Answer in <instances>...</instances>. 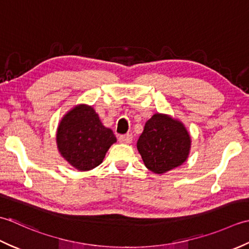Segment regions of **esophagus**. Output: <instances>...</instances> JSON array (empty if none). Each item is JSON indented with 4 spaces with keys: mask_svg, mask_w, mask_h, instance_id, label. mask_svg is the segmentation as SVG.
<instances>
[{
    "mask_svg": "<svg viewBox=\"0 0 249 249\" xmlns=\"http://www.w3.org/2000/svg\"><path fill=\"white\" fill-rule=\"evenodd\" d=\"M119 143L121 144H130L132 142V134H125V135H120L118 138Z\"/></svg>",
    "mask_w": 249,
    "mask_h": 249,
    "instance_id": "1",
    "label": "esophagus"
}]
</instances>
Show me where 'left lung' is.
Here are the masks:
<instances>
[{"instance_id": "left-lung-1", "label": "left lung", "mask_w": 249, "mask_h": 249, "mask_svg": "<svg viewBox=\"0 0 249 249\" xmlns=\"http://www.w3.org/2000/svg\"><path fill=\"white\" fill-rule=\"evenodd\" d=\"M136 147L147 169L164 174L188 159L191 136L180 120L156 113L146 121Z\"/></svg>"}]
</instances>
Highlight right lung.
<instances>
[{
  "instance_id": "right-lung-1",
  "label": "right lung",
  "mask_w": 249,
  "mask_h": 249,
  "mask_svg": "<svg viewBox=\"0 0 249 249\" xmlns=\"http://www.w3.org/2000/svg\"><path fill=\"white\" fill-rule=\"evenodd\" d=\"M55 142L65 161L76 170L87 172L102 163L117 139L111 129L101 123L92 106L77 104L61 118Z\"/></svg>"
}]
</instances>
